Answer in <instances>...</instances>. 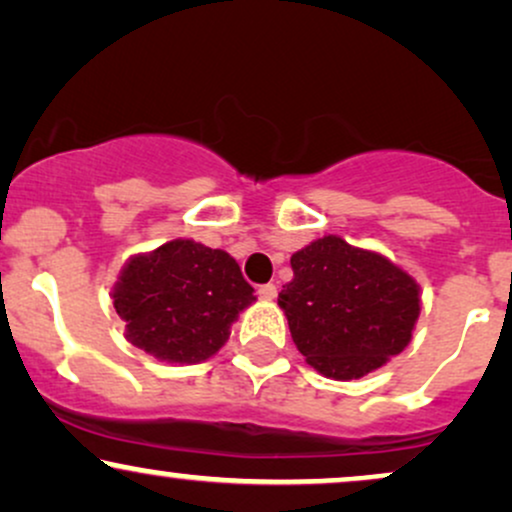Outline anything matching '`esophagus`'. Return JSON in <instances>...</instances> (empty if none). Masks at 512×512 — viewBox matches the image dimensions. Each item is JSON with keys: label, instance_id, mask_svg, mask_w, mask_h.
Instances as JSON below:
<instances>
[{"label": "esophagus", "instance_id": "obj_1", "mask_svg": "<svg viewBox=\"0 0 512 512\" xmlns=\"http://www.w3.org/2000/svg\"><path fill=\"white\" fill-rule=\"evenodd\" d=\"M257 293H260L262 300H274L276 298V286H274V283H264V286H260V291H257Z\"/></svg>", "mask_w": 512, "mask_h": 512}]
</instances>
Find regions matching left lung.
<instances>
[{"mask_svg":"<svg viewBox=\"0 0 512 512\" xmlns=\"http://www.w3.org/2000/svg\"><path fill=\"white\" fill-rule=\"evenodd\" d=\"M291 267L279 307L307 365L348 381L403 353L422 310L420 283L389 257L324 236L295 252Z\"/></svg>","mask_w":512,"mask_h":512,"instance_id":"1","label":"left lung"}]
</instances>
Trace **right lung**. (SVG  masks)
Masks as SVG:
<instances>
[{"mask_svg": "<svg viewBox=\"0 0 512 512\" xmlns=\"http://www.w3.org/2000/svg\"><path fill=\"white\" fill-rule=\"evenodd\" d=\"M112 300L135 348L197 365L219 353L231 324L257 298L229 252L174 238L123 264Z\"/></svg>", "mask_w": 512, "mask_h": 512, "instance_id": "right-lung-1", "label": "right lung"}]
</instances>
